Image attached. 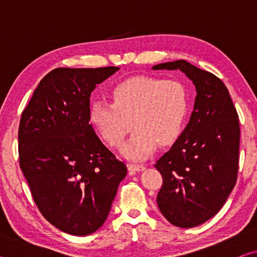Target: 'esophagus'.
<instances>
[{
    "label": "esophagus",
    "instance_id": "esophagus-1",
    "mask_svg": "<svg viewBox=\"0 0 257 257\" xmlns=\"http://www.w3.org/2000/svg\"><path fill=\"white\" fill-rule=\"evenodd\" d=\"M128 169L130 172H139L145 170V165L143 164H128Z\"/></svg>",
    "mask_w": 257,
    "mask_h": 257
}]
</instances>
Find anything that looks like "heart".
I'll use <instances>...</instances> for the list:
<instances>
[{"label":"heart","instance_id":"1","mask_svg":"<svg viewBox=\"0 0 257 257\" xmlns=\"http://www.w3.org/2000/svg\"><path fill=\"white\" fill-rule=\"evenodd\" d=\"M113 103L95 101L90 121L104 141L120 147L134 127L123 154L144 160L156 145L167 146L179 137L188 112V95L177 80L139 76L129 78L112 90Z\"/></svg>","mask_w":257,"mask_h":257}]
</instances>
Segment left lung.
Here are the masks:
<instances>
[{
  "mask_svg": "<svg viewBox=\"0 0 257 257\" xmlns=\"http://www.w3.org/2000/svg\"><path fill=\"white\" fill-rule=\"evenodd\" d=\"M179 69L196 87L194 111L180 137L155 168L163 178L156 197L176 227L193 228L215 215L237 181L240 127L229 90L220 78L185 60L156 64Z\"/></svg>",
  "mask_w": 257,
  "mask_h": 257,
  "instance_id": "obj_1",
  "label": "left lung"
}]
</instances>
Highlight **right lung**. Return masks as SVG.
<instances>
[{
    "instance_id": "1",
    "label": "right lung",
    "mask_w": 257,
    "mask_h": 257,
    "mask_svg": "<svg viewBox=\"0 0 257 257\" xmlns=\"http://www.w3.org/2000/svg\"><path fill=\"white\" fill-rule=\"evenodd\" d=\"M118 67L56 68L21 114L19 164L42 215L61 231L87 236L105 222L127 167L89 124V97Z\"/></svg>"
}]
</instances>
